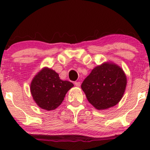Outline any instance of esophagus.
I'll list each match as a JSON object with an SVG mask.
<instances>
[{"mask_svg":"<svg viewBox=\"0 0 150 150\" xmlns=\"http://www.w3.org/2000/svg\"><path fill=\"white\" fill-rule=\"evenodd\" d=\"M75 85L76 86H78V87H79V86H81V83L78 82H78H75Z\"/></svg>","mask_w":150,"mask_h":150,"instance_id":"34e87169","label":"esophagus"}]
</instances>
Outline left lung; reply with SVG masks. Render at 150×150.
Instances as JSON below:
<instances>
[{
	"mask_svg": "<svg viewBox=\"0 0 150 150\" xmlns=\"http://www.w3.org/2000/svg\"><path fill=\"white\" fill-rule=\"evenodd\" d=\"M127 84L123 70L114 63L104 62L92 69L81 85L86 98L96 109L107 110L116 105Z\"/></svg>",
	"mask_w": 150,
	"mask_h": 150,
	"instance_id": "8db88e82",
	"label": "left lung"
}]
</instances>
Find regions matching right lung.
I'll use <instances>...</instances> for the list:
<instances>
[{"label":"right lung","mask_w":150,"mask_h":150,"mask_svg":"<svg viewBox=\"0 0 150 150\" xmlns=\"http://www.w3.org/2000/svg\"><path fill=\"white\" fill-rule=\"evenodd\" d=\"M74 85L62 81L53 69L44 67L34 77L30 84V92L35 103L49 111L55 110L64 100L68 91Z\"/></svg>","instance_id":"1"}]
</instances>
